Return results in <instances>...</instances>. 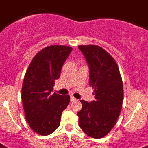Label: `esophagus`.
<instances>
[{
  "mask_svg": "<svg viewBox=\"0 0 148 148\" xmlns=\"http://www.w3.org/2000/svg\"><path fill=\"white\" fill-rule=\"evenodd\" d=\"M70 100H71V101H76V98L73 97V96H71V97H70Z\"/></svg>",
  "mask_w": 148,
  "mask_h": 148,
  "instance_id": "1",
  "label": "esophagus"
}]
</instances>
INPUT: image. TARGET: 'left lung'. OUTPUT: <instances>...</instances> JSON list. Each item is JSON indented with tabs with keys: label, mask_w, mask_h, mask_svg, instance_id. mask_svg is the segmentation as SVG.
<instances>
[{
	"label": "left lung",
	"mask_w": 148,
	"mask_h": 148,
	"mask_svg": "<svg viewBox=\"0 0 148 148\" xmlns=\"http://www.w3.org/2000/svg\"><path fill=\"white\" fill-rule=\"evenodd\" d=\"M79 49L89 66V85L95 100H81L78 112L79 126L93 138H101L110 132L120 114L123 85L116 62L108 52L96 45H81Z\"/></svg>",
	"instance_id": "obj_1"
}]
</instances>
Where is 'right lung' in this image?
<instances>
[{
    "mask_svg": "<svg viewBox=\"0 0 148 148\" xmlns=\"http://www.w3.org/2000/svg\"><path fill=\"white\" fill-rule=\"evenodd\" d=\"M72 50L63 45L45 47L34 57L25 73L22 87L23 108L29 126L38 135H48L59 127L62 112L69 103V95L51 93Z\"/></svg>",
    "mask_w": 148,
    "mask_h": 148,
    "instance_id": "obj_1",
    "label": "right lung"
}]
</instances>
